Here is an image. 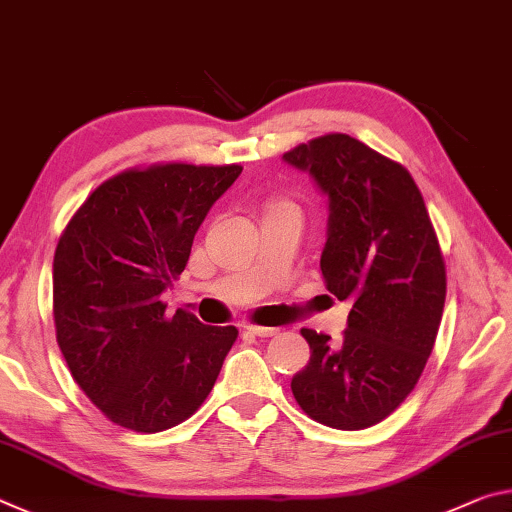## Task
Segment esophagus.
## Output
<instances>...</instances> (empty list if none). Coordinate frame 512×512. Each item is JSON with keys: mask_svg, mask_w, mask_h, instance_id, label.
Returning a JSON list of instances; mask_svg holds the SVG:
<instances>
[{"mask_svg": "<svg viewBox=\"0 0 512 512\" xmlns=\"http://www.w3.org/2000/svg\"><path fill=\"white\" fill-rule=\"evenodd\" d=\"M247 333H251V335H258V338H272V335L279 333V329H274V326H258V324H249V326H247Z\"/></svg>", "mask_w": 512, "mask_h": 512, "instance_id": "esophagus-1", "label": "esophagus"}]
</instances>
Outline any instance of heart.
<instances>
[{"instance_id":"b5f03b06","label":"heart","mask_w":512,"mask_h":512,"mask_svg":"<svg viewBox=\"0 0 512 512\" xmlns=\"http://www.w3.org/2000/svg\"><path fill=\"white\" fill-rule=\"evenodd\" d=\"M281 206H283V204H281Z\"/></svg>"}]
</instances>
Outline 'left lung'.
<instances>
[{
    "label": "left lung",
    "instance_id": "left-lung-1",
    "mask_svg": "<svg viewBox=\"0 0 512 512\" xmlns=\"http://www.w3.org/2000/svg\"><path fill=\"white\" fill-rule=\"evenodd\" d=\"M283 161L329 197L320 267L326 290L351 304L340 342L301 329L311 360L292 376V395L315 422L367 429L410 395L431 356L447 295L440 242L406 167L347 133Z\"/></svg>",
    "mask_w": 512,
    "mask_h": 512
}]
</instances>
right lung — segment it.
Returning a JSON list of instances; mask_svg holds the SVG:
<instances>
[{
    "mask_svg": "<svg viewBox=\"0 0 512 512\" xmlns=\"http://www.w3.org/2000/svg\"><path fill=\"white\" fill-rule=\"evenodd\" d=\"M240 165L158 163L104 181L65 226L54 254L56 340L74 381L108 420L158 433L213 390L236 326L165 315L195 233Z\"/></svg>",
    "mask_w": 512,
    "mask_h": 512,
    "instance_id": "right-lung-1",
    "label": "right lung"
}]
</instances>
